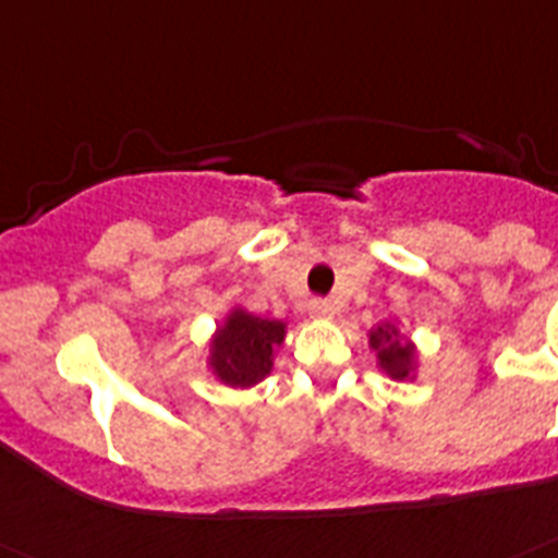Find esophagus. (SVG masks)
Here are the masks:
<instances>
[{"instance_id":"34e87169","label":"esophagus","mask_w":558,"mask_h":558,"mask_svg":"<svg viewBox=\"0 0 558 558\" xmlns=\"http://www.w3.org/2000/svg\"><path fill=\"white\" fill-rule=\"evenodd\" d=\"M308 312H312V317H331V315H335V308H331V303L329 301H320V298L308 303Z\"/></svg>"}]
</instances>
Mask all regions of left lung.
<instances>
[{"mask_svg":"<svg viewBox=\"0 0 558 558\" xmlns=\"http://www.w3.org/2000/svg\"><path fill=\"white\" fill-rule=\"evenodd\" d=\"M368 345L377 351V366L391 377V380H411L416 366V351L411 340H402L397 326L383 323L368 331Z\"/></svg>","mask_w":558,"mask_h":558,"instance_id":"left-lung-1","label":"left lung"}]
</instances>
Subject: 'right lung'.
Wrapping results in <instances>:
<instances>
[{"label": "right lung", "instance_id": "1", "mask_svg": "<svg viewBox=\"0 0 558 558\" xmlns=\"http://www.w3.org/2000/svg\"><path fill=\"white\" fill-rule=\"evenodd\" d=\"M287 337V323L232 308L209 343V368L232 388H250L271 372L275 349Z\"/></svg>", "mask_w": 558, "mask_h": 558}]
</instances>
